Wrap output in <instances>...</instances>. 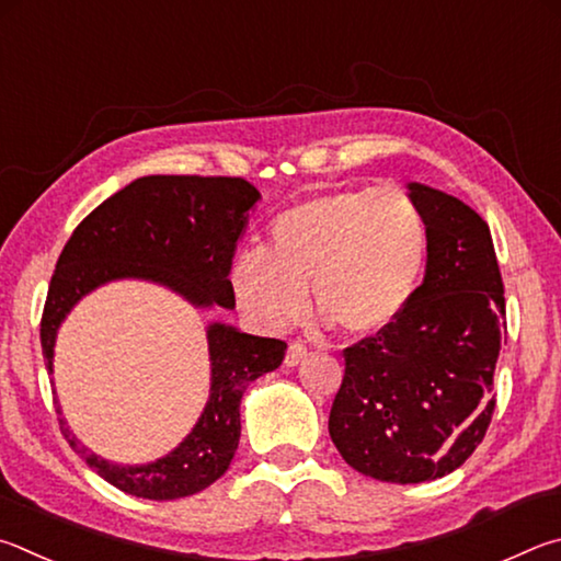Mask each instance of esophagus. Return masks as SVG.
Here are the masks:
<instances>
[{
  "label": "esophagus",
  "instance_id": "esophagus-1",
  "mask_svg": "<svg viewBox=\"0 0 561 561\" xmlns=\"http://www.w3.org/2000/svg\"><path fill=\"white\" fill-rule=\"evenodd\" d=\"M306 355H308V347L302 345V342H290L286 352V367H298Z\"/></svg>",
  "mask_w": 561,
  "mask_h": 561
}]
</instances>
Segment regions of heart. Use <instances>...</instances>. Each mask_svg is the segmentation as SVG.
I'll return each instance as SVG.
<instances>
[{
    "label": "heart",
    "mask_w": 561,
    "mask_h": 561,
    "mask_svg": "<svg viewBox=\"0 0 561 561\" xmlns=\"http://www.w3.org/2000/svg\"><path fill=\"white\" fill-rule=\"evenodd\" d=\"M428 261V224L399 186L335 190L280 211L268 249L245 245L229 263L239 310L261 332H283L312 302L350 335L389 328L414 298Z\"/></svg>",
    "instance_id": "obj_1"
}]
</instances>
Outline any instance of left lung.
Segmentation results:
<instances>
[{"instance_id":"left-lung-1","label":"left lung","mask_w":561,"mask_h":561,"mask_svg":"<svg viewBox=\"0 0 561 561\" xmlns=\"http://www.w3.org/2000/svg\"><path fill=\"white\" fill-rule=\"evenodd\" d=\"M409 194L428 224L424 283L389 328L342 352L328 424L352 468L401 485L454 473L485 438L507 330L488 224L434 186Z\"/></svg>"}]
</instances>
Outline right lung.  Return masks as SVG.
Wrapping results in <instances>:
<instances>
[{
    "label": "right lung",
    "instance_id": "add662e5",
    "mask_svg": "<svg viewBox=\"0 0 561 561\" xmlns=\"http://www.w3.org/2000/svg\"><path fill=\"white\" fill-rule=\"evenodd\" d=\"M261 199L241 176L150 174L115 192L76 226L58 255L42 316V350L54 371L56 332L88 293L111 280H152L180 293L194 308L233 310L229 263ZM211 359L209 401L180 446L145 466H117L95 456L68 428L61 434L107 483L145 500L199 493L231 466L241 438V397L253 379L280 367L286 342L255 337L224 322L206 328ZM58 404V401H56Z\"/></svg>",
    "mask_w": 561,
    "mask_h": 561
}]
</instances>
